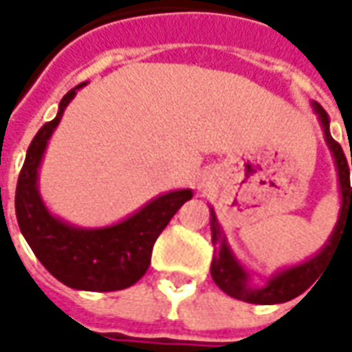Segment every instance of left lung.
<instances>
[{"instance_id": "8db88e82", "label": "left lung", "mask_w": 352, "mask_h": 352, "mask_svg": "<svg viewBox=\"0 0 352 352\" xmlns=\"http://www.w3.org/2000/svg\"><path fill=\"white\" fill-rule=\"evenodd\" d=\"M311 107L315 111L318 124L324 131V141L330 148V153H332L333 166L338 171V188H340L338 222H336L330 237L326 239V243L313 256L303 260L300 264L280 267L264 280V285H256L254 273L237 258L236 252L232 251L228 237H226L221 222L217 219L214 209L209 207V211H211V241L217 247L213 262H211V277L221 290H224L226 294L236 298V300H241V302L273 305V303L294 300L296 296L302 294L303 290H307L318 279V275L324 270L326 264H330L333 249H336V245H340L338 241H341L340 237L343 236L341 232L352 228V186L347 158H345L340 143L333 141L332 133H330V118L326 115L324 109L320 107L317 101H311Z\"/></svg>"}]
</instances>
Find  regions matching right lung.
<instances>
[{"label": "right lung", "mask_w": 352, "mask_h": 352, "mask_svg": "<svg viewBox=\"0 0 352 352\" xmlns=\"http://www.w3.org/2000/svg\"><path fill=\"white\" fill-rule=\"evenodd\" d=\"M82 87L87 82L65 94L56 116L32 141L19 175L14 209L24 239L60 283L75 290L111 292L131 287L145 275L154 241L194 192L190 188L169 190L148 199L122 221L98 228L75 226L52 213L39 192V169L65 107Z\"/></svg>", "instance_id": "add662e5"}]
</instances>
